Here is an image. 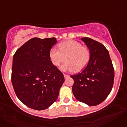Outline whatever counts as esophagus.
<instances>
[{
  "label": "esophagus",
  "mask_w": 127,
  "mask_h": 127,
  "mask_svg": "<svg viewBox=\"0 0 127 127\" xmlns=\"http://www.w3.org/2000/svg\"><path fill=\"white\" fill-rule=\"evenodd\" d=\"M64 76L65 78H67V77H69V75L66 74H64Z\"/></svg>",
  "instance_id": "obj_1"
}]
</instances>
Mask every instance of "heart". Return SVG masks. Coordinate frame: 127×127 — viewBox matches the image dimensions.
<instances>
[{
	"instance_id": "1",
	"label": "heart",
	"mask_w": 127,
	"mask_h": 127,
	"mask_svg": "<svg viewBox=\"0 0 127 127\" xmlns=\"http://www.w3.org/2000/svg\"><path fill=\"white\" fill-rule=\"evenodd\" d=\"M50 58L51 63L56 67L62 65L61 70L79 72L83 70L90 59V51L85 46L74 40H69L59 44V50L52 48L50 51Z\"/></svg>"
}]
</instances>
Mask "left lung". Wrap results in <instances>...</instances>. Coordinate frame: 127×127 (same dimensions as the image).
I'll return each mask as SVG.
<instances>
[{
    "mask_svg": "<svg viewBox=\"0 0 127 127\" xmlns=\"http://www.w3.org/2000/svg\"><path fill=\"white\" fill-rule=\"evenodd\" d=\"M81 40L90 51V59L83 71L70 76L72 92L77 100L90 106L102 102L111 91L114 72L108 50L102 44L89 37Z\"/></svg>",
    "mask_w": 127,
    "mask_h": 127,
    "instance_id": "8db88e82",
    "label": "left lung"
}]
</instances>
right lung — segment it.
I'll return each instance as SVG.
<instances>
[{
	"label": "right lung",
	"instance_id": "right-lung-1",
	"mask_svg": "<svg viewBox=\"0 0 127 127\" xmlns=\"http://www.w3.org/2000/svg\"><path fill=\"white\" fill-rule=\"evenodd\" d=\"M55 37L30 39L13 56L11 82L20 101L35 110H44L57 100L65 79L51 63L50 51Z\"/></svg>",
	"mask_w": 127,
	"mask_h": 127
}]
</instances>
